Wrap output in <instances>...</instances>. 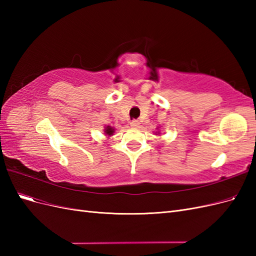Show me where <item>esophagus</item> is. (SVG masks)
Instances as JSON below:
<instances>
[{
	"label": "esophagus",
	"mask_w": 256,
	"mask_h": 256,
	"mask_svg": "<svg viewBox=\"0 0 256 256\" xmlns=\"http://www.w3.org/2000/svg\"><path fill=\"white\" fill-rule=\"evenodd\" d=\"M138 125H140V122L136 120H131V122H130V126H131V127L138 128Z\"/></svg>",
	"instance_id": "34e87169"
}]
</instances>
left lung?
<instances>
[{
    "mask_svg": "<svg viewBox=\"0 0 256 256\" xmlns=\"http://www.w3.org/2000/svg\"><path fill=\"white\" fill-rule=\"evenodd\" d=\"M158 134H159V132H158Z\"/></svg>",
    "mask_w": 256,
    "mask_h": 256,
    "instance_id": "obj_1",
    "label": "left lung"
}]
</instances>
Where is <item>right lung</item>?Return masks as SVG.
Wrapping results in <instances>:
<instances>
[{
  "label": "right lung",
  "mask_w": 256,
  "mask_h": 256,
  "mask_svg": "<svg viewBox=\"0 0 256 256\" xmlns=\"http://www.w3.org/2000/svg\"><path fill=\"white\" fill-rule=\"evenodd\" d=\"M104 131V134H106V136H113V134L115 132V129H114L113 127H111V126H106Z\"/></svg>",
  "instance_id": "add662e5"
}]
</instances>
